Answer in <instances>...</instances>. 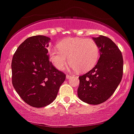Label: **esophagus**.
I'll return each instance as SVG.
<instances>
[{"instance_id":"1","label":"esophagus","mask_w":134,"mask_h":134,"mask_svg":"<svg viewBox=\"0 0 134 134\" xmlns=\"http://www.w3.org/2000/svg\"><path fill=\"white\" fill-rule=\"evenodd\" d=\"M66 77H67V79H70L71 77H72V75H68V74H67V75H66Z\"/></svg>"}]
</instances>
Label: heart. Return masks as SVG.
I'll return each instance as SVG.
<instances>
[{"mask_svg": "<svg viewBox=\"0 0 134 134\" xmlns=\"http://www.w3.org/2000/svg\"><path fill=\"white\" fill-rule=\"evenodd\" d=\"M57 48L49 50L50 60L59 70H63L69 62L78 72H86L96 65L100 57V48L92 39L69 38L60 42Z\"/></svg>", "mask_w": 134, "mask_h": 134, "instance_id": "b5f03b06", "label": "heart"}]
</instances>
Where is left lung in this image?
Listing matches in <instances>:
<instances>
[{
	"label": "left lung",
	"instance_id": "obj_1",
	"mask_svg": "<svg viewBox=\"0 0 134 134\" xmlns=\"http://www.w3.org/2000/svg\"><path fill=\"white\" fill-rule=\"evenodd\" d=\"M93 40L100 48V58L95 67L79 77L77 96L90 104H99L112 96L121 81L123 59L117 45L107 37Z\"/></svg>",
	"mask_w": 134,
	"mask_h": 134
}]
</instances>
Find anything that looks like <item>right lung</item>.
Returning <instances> with one entry per match:
<instances>
[{
	"mask_svg": "<svg viewBox=\"0 0 134 134\" xmlns=\"http://www.w3.org/2000/svg\"><path fill=\"white\" fill-rule=\"evenodd\" d=\"M50 40L44 36L30 37L13 57V86L21 99L33 107H44L53 102L65 80V74L50 61Z\"/></svg>",
	"mask_w": 134,
	"mask_h": 134,
	"instance_id": "add662e5",
	"label": "right lung"
}]
</instances>
